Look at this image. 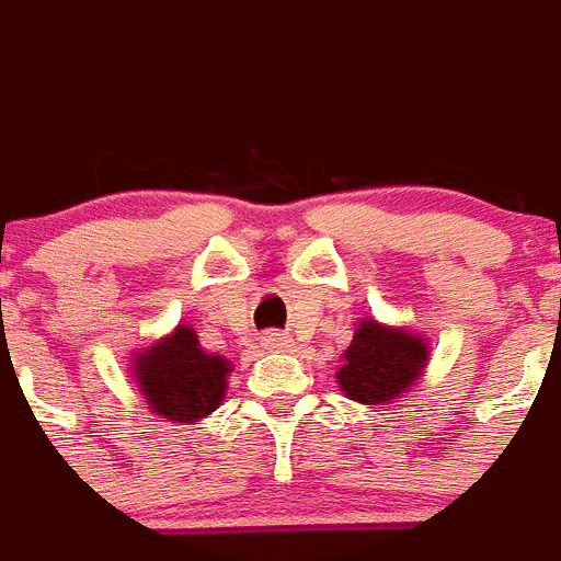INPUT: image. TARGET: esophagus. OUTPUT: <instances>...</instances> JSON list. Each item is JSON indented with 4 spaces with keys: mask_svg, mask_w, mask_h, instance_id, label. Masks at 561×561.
Segmentation results:
<instances>
[{
    "mask_svg": "<svg viewBox=\"0 0 561 561\" xmlns=\"http://www.w3.org/2000/svg\"><path fill=\"white\" fill-rule=\"evenodd\" d=\"M264 345L266 348H291V340L286 334L270 331V334H264Z\"/></svg>",
    "mask_w": 561,
    "mask_h": 561,
    "instance_id": "1",
    "label": "esophagus"
}]
</instances>
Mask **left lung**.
Returning a JSON list of instances; mask_svg holds the SVG:
<instances>
[{
    "label": "left lung",
    "instance_id": "8db88e82",
    "mask_svg": "<svg viewBox=\"0 0 561 561\" xmlns=\"http://www.w3.org/2000/svg\"><path fill=\"white\" fill-rule=\"evenodd\" d=\"M336 370L340 390L359 404H390L427 368V340L408 329L362 320Z\"/></svg>",
    "mask_w": 561,
    "mask_h": 561
}]
</instances>
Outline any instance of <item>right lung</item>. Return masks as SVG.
Listing matches in <instances>:
<instances>
[{
    "label": "right lung",
    "mask_w": 561,
    "mask_h": 561,
    "mask_svg": "<svg viewBox=\"0 0 561 561\" xmlns=\"http://www.w3.org/2000/svg\"><path fill=\"white\" fill-rule=\"evenodd\" d=\"M131 370L153 415L193 424L225 401L232 365L225 356L202 351L191 325H176L171 334L140 351Z\"/></svg>",
    "instance_id": "add662e5"
}]
</instances>
